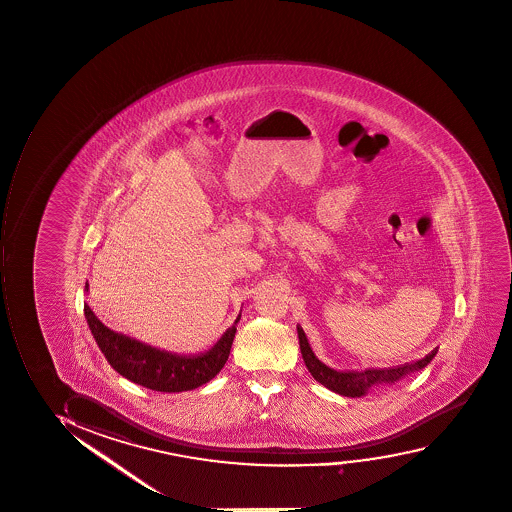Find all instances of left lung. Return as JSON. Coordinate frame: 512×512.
<instances>
[{
  "label": "left lung",
  "mask_w": 512,
  "mask_h": 512,
  "mask_svg": "<svg viewBox=\"0 0 512 512\" xmlns=\"http://www.w3.org/2000/svg\"><path fill=\"white\" fill-rule=\"evenodd\" d=\"M299 345H301V354L306 368L309 373L313 375L316 382H320L323 387L332 390L335 394L344 395V397H363L368 394L371 388L375 385H383V383H395L402 380L404 376L416 373V371L423 370L431 359L437 356V349L431 351V354L425 356L419 361L414 363L402 364V366H395V368H385V370H364V371H337L321 363L320 359L316 358L311 345H309L306 333L299 330Z\"/></svg>",
  "instance_id": "8db88e82"
}]
</instances>
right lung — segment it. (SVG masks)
<instances>
[{
	"instance_id": "obj_1",
	"label": "right lung",
	"mask_w": 512,
	"mask_h": 512,
	"mask_svg": "<svg viewBox=\"0 0 512 512\" xmlns=\"http://www.w3.org/2000/svg\"><path fill=\"white\" fill-rule=\"evenodd\" d=\"M86 292H89L87 282ZM84 314L96 344L113 370L130 382L168 394L192 390L213 380L227 363L237 332L235 321L234 327L228 328L210 351L196 356H179L160 351L141 340L130 339L124 333L113 332L105 323H101L87 302L84 304Z\"/></svg>"
}]
</instances>
